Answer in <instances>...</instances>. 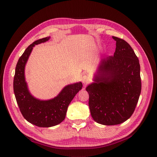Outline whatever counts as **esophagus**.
Segmentation results:
<instances>
[{
  "instance_id": "1",
  "label": "esophagus",
  "mask_w": 157,
  "mask_h": 157,
  "mask_svg": "<svg viewBox=\"0 0 157 157\" xmlns=\"http://www.w3.org/2000/svg\"><path fill=\"white\" fill-rule=\"evenodd\" d=\"M81 80H82V82L84 84H87L89 81V77L87 75H84L82 77Z\"/></svg>"
}]
</instances>
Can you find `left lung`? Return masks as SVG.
<instances>
[{"instance_id":"left-lung-1","label":"left lung","mask_w":157,"mask_h":157,"mask_svg":"<svg viewBox=\"0 0 157 157\" xmlns=\"http://www.w3.org/2000/svg\"><path fill=\"white\" fill-rule=\"evenodd\" d=\"M116 41L113 56L101 59L94 82L86 87L94 120L104 125L121 124L135 110L141 91L139 61L130 44Z\"/></svg>"}]
</instances>
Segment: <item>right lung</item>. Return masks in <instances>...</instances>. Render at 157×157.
I'll return each mask as SVG.
<instances>
[{
	"instance_id": "obj_1",
	"label": "right lung",
	"mask_w": 157,
	"mask_h": 157,
	"mask_svg": "<svg viewBox=\"0 0 157 157\" xmlns=\"http://www.w3.org/2000/svg\"><path fill=\"white\" fill-rule=\"evenodd\" d=\"M46 37L33 42L19 58L13 80V89L21 114L26 120L39 127H51L65 119L68 107L75 96L82 87V82L65 86L54 98L48 100L37 99L30 93L25 78V66L35 44L47 41Z\"/></svg>"
}]
</instances>
